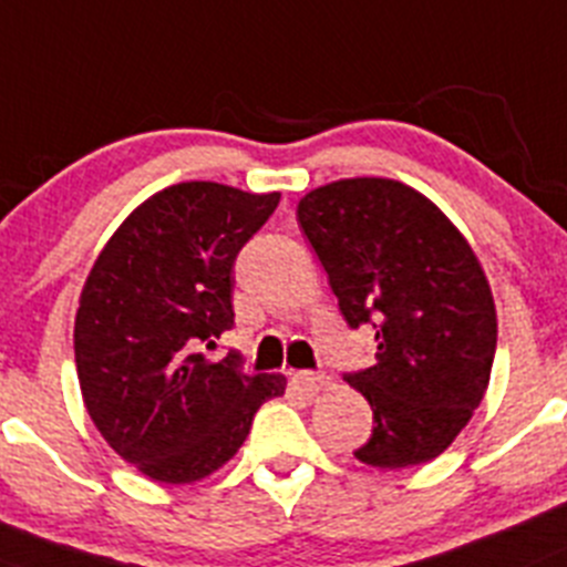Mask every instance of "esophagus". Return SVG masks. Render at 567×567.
Here are the masks:
<instances>
[{"label": "esophagus", "mask_w": 567, "mask_h": 567, "mask_svg": "<svg viewBox=\"0 0 567 567\" xmlns=\"http://www.w3.org/2000/svg\"><path fill=\"white\" fill-rule=\"evenodd\" d=\"M292 381L300 392H306V395H315V392H320L322 386H326V375L311 373V370H300V373L292 375Z\"/></svg>", "instance_id": "34e87169"}]
</instances>
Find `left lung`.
Here are the masks:
<instances>
[{"instance_id": "1", "label": "left lung", "mask_w": 567, "mask_h": 567, "mask_svg": "<svg viewBox=\"0 0 567 567\" xmlns=\"http://www.w3.org/2000/svg\"><path fill=\"white\" fill-rule=\"evenodd\" d=\"M350 328H375V364L344 375L373 409L355 460L381 471L436 460L482 403L498 317L471 241L417 188L344 177L298 203Z\"/></svg>"}]
</instances>
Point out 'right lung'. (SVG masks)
<instances>
[{
  "label": "right lung",
  "instance_id": "right-lung-1",
  "mask_svg": "<svg viewBox=\"0 0 567 567\" xmlns=\"http://www.w3.org/2000/svg\"><path fill=\"white\" fill-rule=\"evenodd\" d=\"M278 199L214 181L161 188L113 230L85 278L74 317L85 412L153 482L212 476L241 449L258 406L287 390L280 373L239 370V353H197L234 326V261Z\"/></svg>",
  "mask_w": 567,
  "mask_h": 567
}]
</instances>
